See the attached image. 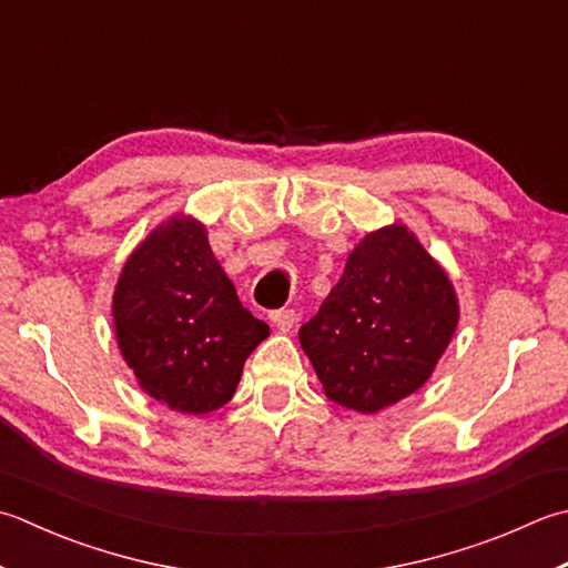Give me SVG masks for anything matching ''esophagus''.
Masks as SVG:
<instances>
[{"mask_svg":"<svg viewBox=\"0 0 568 568\" xmlns=\"http://www.w3.org/2000/svg\"><path fill=\"white\" fill-rule=\"evenodd\" d=\"M271 322L281 332H287V329H293V325L297 322V315H295V310H285V307L283 310H273Z\"/></svg>","mask_w":568,"mask_h":568,"instance_id":"1","label":"esophagus"}]
</instances>
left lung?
Returning <instances> with one entry per match:
<instances>
[{"instance_id":"8db88e82","label":"left lung","mask_w":568,"mask_h":568,"mask_svg":"<svg viewBox=\"0 0 568 568\" xmlns=\"http://www.w3.org/2000/svg\"><path fill=\"white\" fill-rule=\"evenodd\" d=\"M446 271L402 224L366 233L300 344L329 402L376 414L418 392L458 327Z\"/></svg>"}]
</instances>
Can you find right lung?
I'll return each instance as SVG.
<instances>
[{
    "instance_id": "obj_1",
    "label": "right lung",
    "mask_w": 568,
    "mask_h": 568,
    "mask_svg": "<svg viewBox=\"0 0 568 568\" xmlns=\"http://www.w3.org/2000/svg\"><path fill=\"white\" fill-rule=\"evenodd\" d=\"M118 347L142 392L180 414L231 402L243 362L271 335L241 305L206 229L172 216L122 265L113 295Z\"/></svg>"
}]
</instances>
